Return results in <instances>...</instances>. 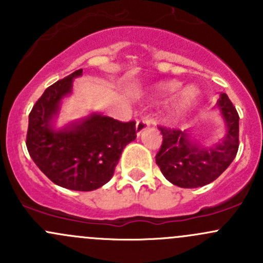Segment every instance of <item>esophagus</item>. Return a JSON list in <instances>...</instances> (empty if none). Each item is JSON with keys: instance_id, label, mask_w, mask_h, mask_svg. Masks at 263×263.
Instances as JSON below:
<instances>
[{"instance_id": "esophagus-1", "label": "esophagus", "mask_w": 263, "mask_h": 263, "mask_svg": "<svg viewBox=\"0 0 263 263\" xmlns=\"http://www.w3.org/2000/svg\"><path fill=\"white\" fill-rule=\"evenodd\" d=\"M150 124L151 123L148 119H139V121L136 122V135L137 136H140V135L145 131V129L148 128V127H150Z\"/></svg>"}]
</instances>
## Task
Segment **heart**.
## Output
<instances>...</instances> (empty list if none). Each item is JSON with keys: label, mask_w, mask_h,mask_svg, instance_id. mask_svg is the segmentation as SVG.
Returning <instances> with one entry per match:
<instances>
[{"label": "heart", "mask_w": 263, "mask_h": 263, "mask_svg": "<svg viewBox=\"0 0 263 263\" xmlns=\"http://www.w3.org/2000/svg\"><path fill=\"white\" fill-rule=\"evenodd\" d=\"M178 87V81H164L155 85L154 89L159 94H171V92L176 91ZM198 94H200V90L195 85H188V86H184L183 89L179 90L176 94V97H174L173 102H172L171 108H169L171 115L173 117H178L183 115L184 112H187L192 107L193 103L196 102Z\"/></svg>", "instance_id": "obj_1"}]
</instances>
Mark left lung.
<instances>
[{
  "mask_svg": "<svg viewBox=\"0 0 263 263\" xmlns=\"http://www.w3.org/2000/svg\"><path fill=\"white\" fill-rule=\"evenodd\" d=\"M225 123V135L216 144L206 146L191 136V129L160 127L163 144L156 164L174 185L197 188L214 182L234 160L239 146V116L225 92L216 103Z\"/></svg>",
  "mask_w": 263,
  "mask_h": 263,
  "instance_id": "1",
  "label": "left lung"
}]
</instances>
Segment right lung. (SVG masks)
I'll use <instances>...</instances> for the list:
<instances>
[{"label": "right lung", "instance_id": "right-lung-1", "mask_svg": "<svg viewBox=\"0 0 263 263\" xmlns=\"http://www.w3.org/2000/svg\"><path fill=\"white\" fill-rule=\"evenodd\" d=\"M82 70L47 87L29 115L26 147L39 169L54 184L72 191H94L110 181L126 145L136 139L135 122L100 113L55 128L63 98L72 92Z\"/></svg>", "mask_w": 263, "mask_h": 263}]
</instances>
